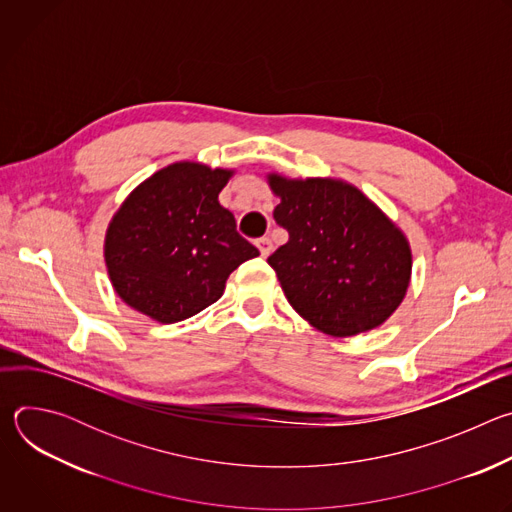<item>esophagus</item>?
<instances>
[{"instance_id":"obj_1","label":"esophagus","mask_w":512,"mask_h":512,"mask_svg":"<svg viewBox=\"0 0 512 512\" xmlns=\"http://www.w3.org/2000/svg\"><path fill=\"white\" fill-rule=\"evenodd\" d=\"M257 247H259L261 257H267L271 253V249H273V243H271L269 237H261V239H257Z\"/></svg>"}]
</instances>
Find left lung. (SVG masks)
I'll return each mask as SVG.
<instances>
[{
    "label": "left lung",
    "instance_id": "obj_1",
    "mask_svg": "<svg viewBox=\"0 0 512 512\" xmlns=\"http://www.w3.org/2000/svg\"><path fill=\"white\" fill-rule=\"evenodd\" d=\"M273 210L289 233L267 263L304 320L330 336L381 326L403 302L411 249L403 233L358 188L328 178L269 176Z\"/></svg>",
    "mask_w": 512,
    "mask_h": 512
}]
</instances>
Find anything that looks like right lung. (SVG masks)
<instances>
[{
    "instance_id": "right-lung-1",
    "label": "right lung",
    "mask_w": 512,
    "mask_h": 512,
    "mask_svg": "<svg viewBox=\"0 0 512 512\" xmlns=\"http://www.w3.org/2000/svg\"><path fill=\"white\" fill-rule=\"evenodd\" d=\"M233 172L172 164L139 184L113 216L105 261L119 298L162 324L223 296L227 277L259 255L218 202Z\"/></svg>"
}]
</instances>
